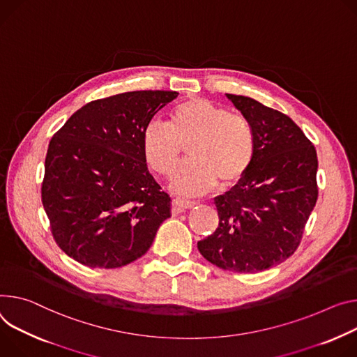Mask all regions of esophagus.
<instances>
[{
	"instance_id": "34e87169",
	"label": "esophagus",
	"mask_w": 357,
	"mask_h": 357,
	"mask_svg": "<svg viewBox=\"0 0 357 357\" xmlns=\"http://www.w3.org/2000/svg\"><path fill=\"white\" fill-rule=\"evenodd\" d=\"M197 205V202L189 201V199H174L172 201V212L174 213H182L186 209H190Z\"/></svg>"
}]
</instances>
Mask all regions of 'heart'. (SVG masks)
Segmentation results:
<instances>
[{"instance_id":"b5f03b06","label":"heart","mask_w":357,"mask_h":357,"mask_svg":"<svg viewBox=\"0 0 357 357\" xmlns=\"http://www.w3.org/2000/svg\"><path fill=\"white\" fill-rule=\"evenodd\" d=\"M192 158L175 174L171 190L176 195H199L238 182L249 171L256 152L250 123L241 115L205 98H189L171 111V122H149L142 132V153L148 167L171 176L183 146Z\"/></svg>"}]
</instances>
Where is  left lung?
I'll return each mask as SVG.
<instances>
[{"instance_id": "obj_1", "label": "left lung", "mask_w": 357, "mask_h": 357, "mask_svg": "<svg viewBox=\"0 0 357 357\" xmlns=\"http://www.w3.org/2000/svg\"><path fill=\"white\" fill-rule=\"evenodd\" d=\"M225 95L250 123L256 152L245 176L215 198L219 225L198 249L223 271L262 272L286 261L301 243L317 201V155L284 114L249 96Z\"/></svg>"}]
</instances>
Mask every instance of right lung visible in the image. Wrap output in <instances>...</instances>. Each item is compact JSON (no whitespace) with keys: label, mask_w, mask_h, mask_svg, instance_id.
Returning <instances> with one entry per match:
<instances>
[{"label":"right lung","mask_w":357,"mask_h":357,"mask_svg":"<svg viewBox=\"0 0 357 357\" xmlns=\"http://www.w3.org/2000/svg\"><path fill=\"white\" fill-rule=\"evenodd\" d=\"M178 95L134 91L92 101L52 137L43 205L56 243L74 261L101 269L131 264L171 218V198L148 171L142 132Z\"/></svg>","instance_id":"obj_1"}]
</instances>
